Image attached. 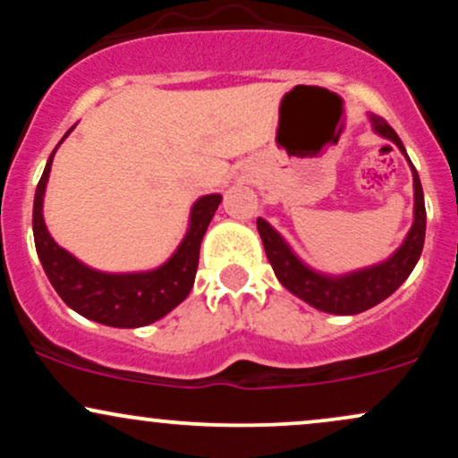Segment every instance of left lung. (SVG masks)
<instances>
[{"label": "left lung", "instance_id": "left-lung-1", "mask_svg": "<svg viewBox=\"0 0 458 458\" xmlns=\"http://www.w3.org/2000/svg\"><path fill=\"white\" fill-rule=\"evenodd\" d=\"M377 133L392 140L404 152L401 138L396 135L390 124L379 115H372ZM407 155V152H404ZM411 163V159H409ZM413 167V163H411ZM413 191H415V222L409 230L407 239L401 250L386 260L383 265L370 267V269L351 273L344 277H325L310 271L306 265L297 260V256L288 250L284 239L271 228L265 219H259V233L265 245L267 259H269L273 271L282 286H286L293 295H297L310 306L329 314H360L364 310L377 306L383 299H387L401 284L407 280L413 271L415 262L424 247V234H427V208H424L422 182L413 167Z\"/></svg>", "mask_w": 458, "mask_h": 458}]
</instances>
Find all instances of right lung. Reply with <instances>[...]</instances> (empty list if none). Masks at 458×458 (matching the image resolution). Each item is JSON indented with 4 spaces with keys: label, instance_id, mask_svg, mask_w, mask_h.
Returning a JSON list of instances; mask_svg holds the SVG:
<instances>
[{
    "label": "right lung",
    "instance_id": "1",
    "mask_svg": "<svg viewBox=\"0 0 458 458\" xmlns=\"http://www.w3.org/2000/svg\"><path fill=\"white\" fill-rule=\"evenodd\" d=\"M68 135V133H66ZM64 135V138H66ZM51 152L47 167L36 187L34 198V243L43 269L51 286L68 308L81 317L97 320L109 327H141L165 317L178 303L185 301L196 280L199 243L217 211L222 196L199 198L193 204L189 233L182 239L176 254L165 265L148 273H129V276H112L88 269L77 259L51 239L43 219V196L49 178Z\"/></svg>",
    "mask_w": 458,
    "mask_h": 458
}]
</instances>
